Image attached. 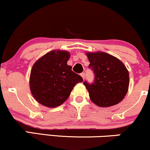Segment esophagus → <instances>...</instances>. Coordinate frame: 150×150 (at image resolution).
Segmentation results:
<instances>
[{
	"instance_id": "1",
	"label": "esophagus",
	"mask_w": 150,
	"mask_h": 150,
	"mask_svg": "<svg viewBox=\"0 0 150 150\" xmlns=\"http://www.w3.org/2000/svg\"><path fill=\"white\" fill-rule=\"evenodd\" d=\"M80 75H81V76H82V77L83 79L85 78V73H82L80 74Z\"/></svg>"
}]
</instances>
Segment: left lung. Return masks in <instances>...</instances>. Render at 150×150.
Here are the masks:
<instances>
[{
	"label": "left lung",
	"instance_id": "1",
	"mask_svg": "<svg viewBox=\"0 0 150 150\" xmlns=\"http://www.w3.org/2000/svg\"><path fill=\"white\" fill-rule=\"evenodd\" d=\"M89 68L94 74V82L83 84L93 103L108 107L121 101L129 86V73L120 60L104 52L87 53Z\"/></svg>",
	"mask_w": 150,
	"mask_h": 150
}]
</instances>
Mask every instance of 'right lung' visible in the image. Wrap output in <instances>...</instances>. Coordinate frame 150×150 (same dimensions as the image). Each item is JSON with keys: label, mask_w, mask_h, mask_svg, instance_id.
I'll use <instances>...</instances> for the list:
<instances>
[{"label": "right lung", "mask_w": 150, "mask_h": 150, "mask_svg": "<svg viewBox=\"0 0 150 150\" xmlns=\"http://www.w3.org/2000/svg\"><path fill=\"white\" fill-rule=\"evenodd\" d=\"M70 53L52 51L39 58L31 70L30 85L33 97L47 107H56L69 97L73 87L82 77L67 65Z\"/></svg>", "instance_id": "obj_1"}]
</instances>
